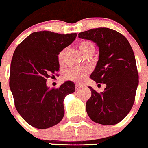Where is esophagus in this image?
Here are the masks:
<instances>
[{
    "mask_svg": "<svg viewBox=\"0 0 148 148\" xmlns=\"http://www.w3.org/2000/svg\"><path fill=\"white\" fill-rule=\"evenodd\" d=\"M75 87H76V90H77V91H78V90H79L81 88V87H82V85L79 84H76Z\"/></svg>",
    "mask_w": 148,
    "mask_h": 148,
    "instance_id": "1",
    "label": "esophagus"
}]
</instances>
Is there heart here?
I'll return each mask as SVG.
<instances>
[{"mask_svg": "<svg viewBox=\"0 0 148 148\" xmlns=\"http://www.w3.org/2000/svg\"><path fill=\"white\" fill-rule=\"evenodd\" d=\"M79 49L83 52L84 54H86L91 49H94V47L93 44L90 42L84 41L79 43ZM65 49L61 51L58 54V60L59 61H62L63 59ZM88 73V69L86 68H80V67H73L70 68L66 70L64 72L65 79L68 80L73 81L76 82H82L86 78V76Z\"/></svg>", "mask_w": 148, "mask_h": 148, "instance_id": "heart-1", "label": "heart"}]
</instances>
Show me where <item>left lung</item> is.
<instances>
[{
    "mask_svg": "<svg viewBox=\"0 0 148 148\" xmlns=\"http://www.w3.org/2000/svg\"><path fill=\"white\" fill-rule=\"evenodd\" d=\"M79 37L94 42L99 47V60L90 77L106 86L101 94L89 86L87 114L97 123L117 124L131 110L139 83L133 49L123 35L107 27L80 32Z\"/></svg>",
    "mask_w": 148,
    "mask_h": 148,
    "instance_id": "obj_1",
    "label": "left lung"
}]
</instances>
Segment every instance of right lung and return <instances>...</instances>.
Wrapping results in <instances>:
<instances>
[{"instance_id":"right-lung-1","label":"right lung","mask_w":148,"mask_h":148,"mask_svg":"<svg viewBox=\"0 0 148 148\" xmlns=\"http://www.w3.org/2000/svg\"><path fill=\"white\" fill-rule=\"evenodd\" d=\"M77 35L46 30L32 32L14 52L10 64V91L17 111L34 127L48 128L63 119L64 100L75 91L74 83L66 81L55 89L49 88L46 82L59 71V53L71 45Z\"/></svg>"}]
</instances>
